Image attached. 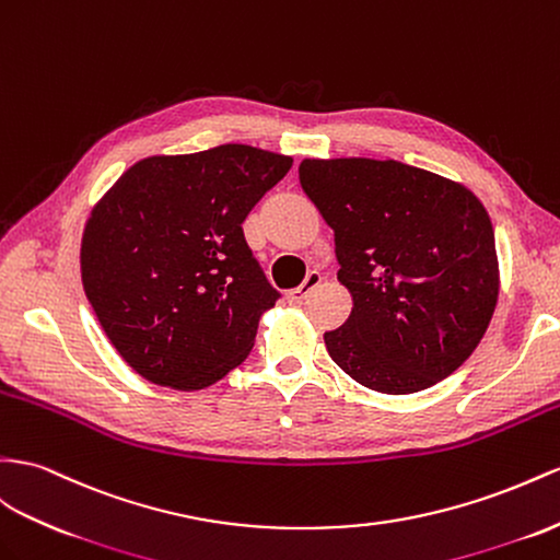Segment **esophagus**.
Segmentation results:
<instances>
[{
  "label": "esophagus",
  "instance_id": "1",
  "mask_svg": "<svg viewBox=\"0 0 560 560\" xmlns=\"http://www.w3.org/2000/svg\"><path fill=\"white\" fill-rule=\"evenodd\" d=\"M319 283H322V275H319V271H310V275L305 277V281L300 283L298 289H293V291L289 293V298L293 300V303H303V300H305L314 289H317Z\"/></svg>",
  "mask_w": 560,
  "mask_h": 560
}]
</instances>
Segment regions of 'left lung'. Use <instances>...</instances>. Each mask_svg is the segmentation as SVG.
Listing matches in <instances>:
<instances>
[{
	"label": "left lung",
	"instance_id": "8db88e82",
	"mask_svg": "<svg viewBox=\"0 0 560 560\" xmlns=\"http://www.w3.org/2000/svg\"><path fill=\"white\" fill-rule=\"evenodd\" d=\"M300 186L334 229L348 322L331 360L385 395L419 393L462 366L490 326L499 265L490 214L466 186L397 161L300 163Z\"/></svg>",
	"mask_w": 560,
	"mask_h": 560
}]
</instances>
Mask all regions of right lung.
<instances>
[{
  "instance_id": "right-lung-1",
  "label": "right lung",
  "mask_w": 560,
  "mask_h": 560,
  "mask_svg": "<svg viewBox=\"0 0 560 560\" xmlns=\"http://www.w3.org/2000/svg\"><path fill=\"white\" fill-rule=\"evenodd\" d=\"M293 158L246 143L143 158L98 200L82 236V285L139 376L200 390L253 350L281 298L243 222Z\"/></svg>"
}]
</instances>
